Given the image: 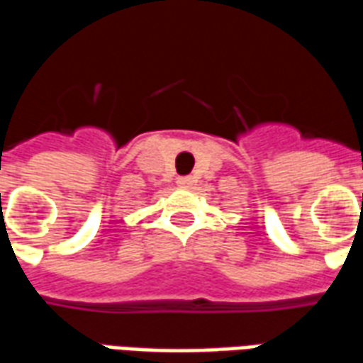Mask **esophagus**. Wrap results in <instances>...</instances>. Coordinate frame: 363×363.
I'll list each match as a JSON object with an SVG mask.
<instances>
[{
    "mask_svg": "<svg viewBox=\"0 0 363 363\" xmlns=\"http://www.w3.org/2000/svg\"><path fill=\"white\" fill-rule=\"evenodd\" d=\"M177 184H179L181 189H190V186L194 184V179H192V177H179V179H177Z\"/></svg>",
    "mask_w": 363,
    "mask_h": 363,
    "instance_id": "obj_1",
    "label": "esophagus"
}]
</instances>
